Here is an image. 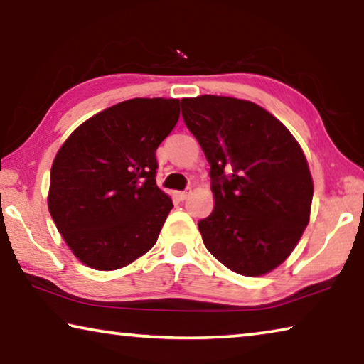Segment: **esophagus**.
<instances>
[{"mask_svg": "<svg viewBox=\"0 0 364 364\" xmlns=\"http://www.w3.org/2000/svg\"><path fill=\"white\" fill-rule=\"evenodd\" d=\"M191 194V189H186V191H178L176 193V196H178V199L180 200H184L186 199V197Z\"/></svg>", "mask_w": 364, "mask_h": 364, "instance_id": "34e87169", "label": "esophagus"}]
</instances>
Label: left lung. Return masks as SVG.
Segmentation results:
<instances>
[{
  "instance_id": "1",
  "label": "left lung",
  "mask_w": 364,
  "mask_h": 364,
  "mask_svg": "<svg viewBox=\"0 0 364 364\" xmlns=\"http://www.w3.org/2000/svg\"><path fill=\"white\" fill-rule=\"evenodd\" d=\"M181 114L210 164L215 208L197 223L205 247L239 274L274 269L310 218L313 181L299 143L267 110L236 97H186Z\"/></svg>"
}]
</instances>
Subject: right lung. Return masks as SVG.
Segmentation results:
<instances>
[{
	"mask_svg": "<svg viewBox=\"0 0 364 364\" xmlns=\"http://www.w3.org/2000/svg\"><path fill=\"white\" fill-rule=\"evenodd\" d=\"M178 119V100L134 97L91 117L60 147L48 207L80 262L119 269L156 244L173 208L156 184V151Z\"/></svg>",
	"mask_w": 364,
	"mask_h": 364,
	"instance_id": "right-lung-1",
	"label": "right lung"
}]
</instances>
